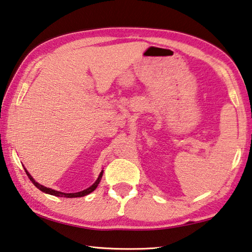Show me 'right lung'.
Wrapping results in <instances>:
<instances>
[{"instance_id": "1", "label": "right lung", "mask_w": 252, "mask_h": 252, "mask_svg": "<svg viewBox=\"0 0 252 252\" xmlns=\"http://www.w3.org/2000/svg\"><path fill=\"white\" fill-rule=\"evenodd\" d=\"M25 172H26V174H27V177L30 178V180H31V181L32 182V184H34L36 188L39 189L40 191L45 192V193H47V194H51V195H55V196H61V197H81V196H84V195H88V194H90L91 192H93L94 189H96V187L98 185L99 181H101L102 175H103V171H102V172L99 173V175H98V178H97V180L95 181V183H94V184L92 185V187H90L89 189H84V191L77 192V193H63V192H59V191H55V189H49V188H46V187H44V185H41V184H39V183H37V182L35 181V180L32 179V175L27 172V170H26V169H25Z\"/></svg>"}]
</instances>
